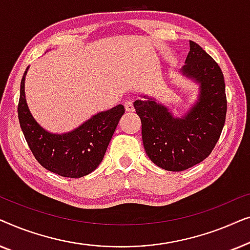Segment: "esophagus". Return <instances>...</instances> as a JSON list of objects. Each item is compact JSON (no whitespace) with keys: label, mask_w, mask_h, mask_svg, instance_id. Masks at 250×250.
I'll use <instances>...</instances> for the list:
<instances>
[{"label":"esophagus","mask_w":250,"mask_h":250,"mask_svg":"<svg viewBox=\"0 0 250 250\" xmlns=\"http://www.w3.org/2000/svg\"><path fill=\"white\" fill-rule=\"evenodd\" d=\"M124 107L126 111H133L134 110V105H133V102L131 100H126L124 102Z\"/></svg>","instance_id":"obj_1"}]
</instances>
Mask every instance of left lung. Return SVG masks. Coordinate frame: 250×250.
Segmentation results:
<instances>
[{"label":"left lung","mask_w":250,"mask_h":250,"mask_svg":"<svg viewBox=\"0 0 250 250\" xmlns=\"http://www.w3.org/2000/svg\"><path fill=\"white\" fill-rule=\"evenodd\" d=\"M182 73L200 83L199 101L182 119L173 118L152 99L136 100L142 140L150 160L172 172L188 169L206 159L220 139L228 102L223 73L216 61L191 41Z\"/></svg>","instance_id":"obj_1"}]
</instances>
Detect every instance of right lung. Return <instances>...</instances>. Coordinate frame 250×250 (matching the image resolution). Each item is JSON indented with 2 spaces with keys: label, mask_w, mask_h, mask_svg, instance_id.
Returning a JSON list of instances; mask_svg holds the SVG:
<instances>
[{
  "label": "right lung",
  "mask_w": 250,
  "mask_h": 250,
  "mask_svg": "<svg viewBox=\"0 0 250 250\" xmlns=\"http://www.w3.org/2000/svg\"><path fill=\"white\" fill-rule=\"evenodd\" d=\"M20 83L18 118L30 151L37 162L50 172L63 177L85 176L97 168L114 135L124 105L99 112L83 125L66 134H51L41 127L30 115L25 99V76Z\"/></svg>",
  "instance_id": "right-lung-1"
}]
</instances>
